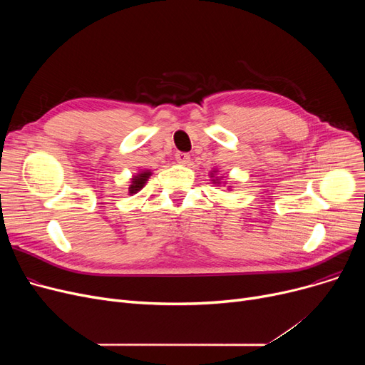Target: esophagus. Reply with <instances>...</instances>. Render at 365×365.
<instances>
[{"mask_svg": "<svg viewBox=\"0 0 365 365\" xmlns=\"http://www.w3.org/2000/svg\"><path fill=\"white\" fill-rule=\"evenodd\" d=\"M176 161H178L179 164H187V163L190 161L189 153H185V152H178V153H176Z\"/></svg>", "mask_w": 365, "mask_h": 365, "instance_id": "1", "label": "esophagus"}]
</instances>
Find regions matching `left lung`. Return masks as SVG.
<instances>
[{
  "label": "left lung",
  "mask_w": 365,
  "mask_h": 365,
  "mask_svg": "<svg viewBox=\"0 0 365 365\" xmlns=\"http://www.w3.org/2000/svg\"><path fill=\"white\" fill-rule=\"evenodd\" d=\"M216 173H217V170H213L212 173H210V178H212V182H213L215 185H220V178L216 176Z\"/></svg>",
  "instance_id": "8db88e82"
}]
</instances>
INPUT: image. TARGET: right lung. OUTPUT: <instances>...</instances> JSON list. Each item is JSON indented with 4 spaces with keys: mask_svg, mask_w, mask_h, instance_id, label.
I'll return each instance as SVG.
<instances>
[{
    "mask_svg": "<svg viewBox=\"0 0 365 365\" xmlns=\"http://www.w3.org/2000/svg\"><path fill=\"white\" fill-rule=\"evenodd\" d=\"M152 176V171L150 170H140L138 171L136 175H134L131 179H130V185H128V194L130 195H134L138 194L139 190L146 185L148 179Z\"/></svg>",
    "mask_w": 365,
    "mask_h": 365,
    "instance_id": "obj_1",
    "label": "right lung"
}]
</instances>
